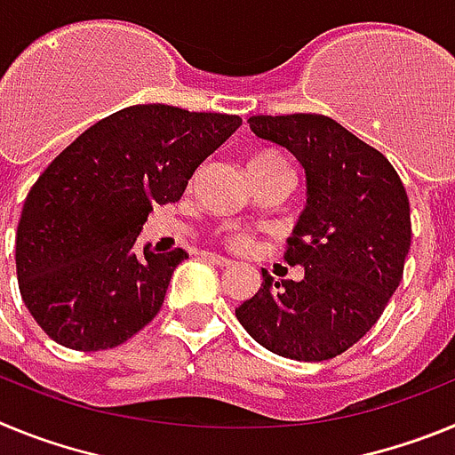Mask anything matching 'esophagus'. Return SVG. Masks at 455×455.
<instances>
[{"label": "esophagus", "mask_w": 455, "mask_h": 455, "mask_svg": "<svg viewBox=\"0 0 455 455\" xmlns=\"http://www.w3.org/2000/svg\"><path fill=\"white\" fill-rule=\"evenodd\" d=\"M203 257L204 259H207V262H212V264H219V267H230V259H228V257H223V255H216V252H203Z\"/></svg>", "instance_id": "esophagus-1"}]
</instances>
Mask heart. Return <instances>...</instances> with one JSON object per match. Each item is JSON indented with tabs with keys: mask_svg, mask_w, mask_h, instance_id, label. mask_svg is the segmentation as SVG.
<instances>
[{
	"mask_svg": "<svg viewBox=\"0 0 455 455\" xmlns=\"http://www.w3.org/2000/svg\"><path fill=\"white\" fill-rule=\"evenodd\" d=\"M271 166H287L284 159L275 152H257V155L251 156V162H248V168H271ZM232 243L235 246H241L243 239L241 236H232Z\"/></svg>",
	"mask_w": 455,
	"mask_h": 455,
	"instance_id": "obj_1",
	"label": "heart"
}]
</instances>
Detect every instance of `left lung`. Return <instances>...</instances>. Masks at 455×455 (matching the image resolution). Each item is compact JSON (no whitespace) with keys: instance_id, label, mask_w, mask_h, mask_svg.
I'll return each instance as SVG.
<instances>
[{"instance_id":"left-lung-1","label":"left lung","mask_w":455,"mask_h":455,"mask_svg":"<svg viewBox=\"0 0 455 455\" xmlns=\"http://www.w3.org/2000/svg\"><path fill=\"white\" fill-rule=\"evenodd\" d=\"M252 134L305 171V209L287 241L303 277L262 287L235 309L275 355L321 363L363 339L396 291L410 251V203L392 164L328 116H252Z\"/></svg>"}]
</instances>
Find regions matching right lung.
Here are the masks:
<instances>
[{
  "mask_svg": "<svg viewBox=\"0 0 455 455\" xmlns=\"http://www.w3.org/2000/svg\"><path fill=\"white\" fill-rule=\"evenodd\" d=\"M239 116L136 104L98 120L31 187L15 236L22 300L66 348H114L150 323L187 252H139L155 204L178 203Z\"/></svg>",
  "mask_w": 455,
  "mask_h": 455,
  "instance_id": "obj_1",
  "label": "right lung"
}]
</instances>
